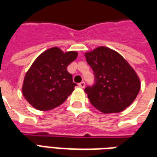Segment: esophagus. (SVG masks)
Listing matches in <instances>:
<instances>
[{"mask_svg":"<svg viewBox=\"0 0 157 157\" xmlns=\"http://www.w3.org/2000/svg\"><path fill=\"white\" fill-rule=\"evenodd\" d=\"M85 85H86V84H85V82H80V83H79V84H78V86H80V87H82V88H83V87H85Z\"/></svg>","mask_w":157,"mask_h":157,"instance_id":"34e87169","label":"esophagus"}]
</instances>
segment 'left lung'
<instances>
[{
  "label": "left lung",
  "instance_id": "obj_1",
  "mask_svg": "<svg viewBox=\"0 0 157 157\" xmlns=\"http://www.w3.org/2000/svg\"><path fill=\"white\" fill-rule=\"evenodd\" d=\"M85 56L94 75V85L85 88L90 103L105 114L124 110L140 92V82L135 71L122 56L105 47Z\"/></svg>",
  "mask_w": 157,
  "mask_h": 157
}]
</instances>
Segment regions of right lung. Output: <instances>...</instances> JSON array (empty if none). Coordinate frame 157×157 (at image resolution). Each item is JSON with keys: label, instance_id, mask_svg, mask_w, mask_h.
<instances>
[{"label": "right lung", "instance_id": "1", "mask_svg": "<svg viewBox=\"0 0 157 157\" xmlns=\"http://www.w3.org/2000/svg\"><path fill=\"white\" fill-rule=\"evenodd\" d=\"M77 55L76 52H63L58 48L42 52L25 75L22 88L25 99L40 110L63 104L76 86L67 66Z\"/></svg>", "mask_w": 157, "mask_h": 157}]
</instances>
